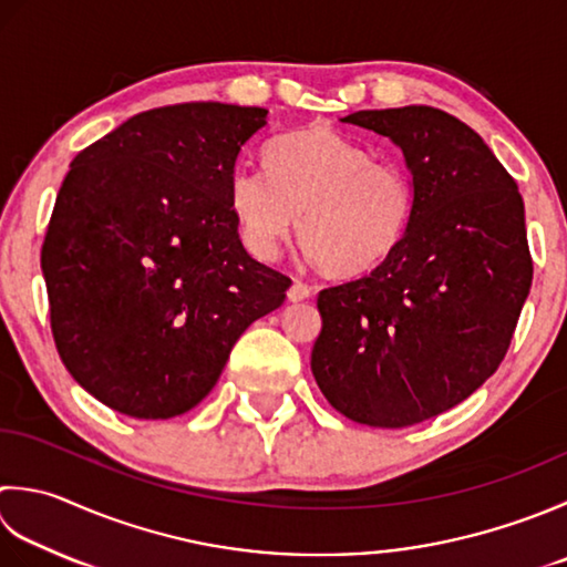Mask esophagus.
<instances>
[{"label": "esophagus", "mask_w": 567, "mask_h": 567, "mask_svg": "<svg viewBox=\"0 0 567 567\" xmlns=\"http://www.w3.org/2000/svg\"><path fill=\"white\" fill-rule=\"evenodd\" d=\"M309 295H312V287L302 280H295L290 290H287V299H290V302H302Z\"/></svg>", "instance_id": "34e87169"}]
</instances>
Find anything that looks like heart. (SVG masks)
<instances>
[{
  "label": "heart",
  "instance_id": "b5f03b06",
  "mask_svg": "<svg viewBox=\"0 0 567 567\" xmlns=\"http://www.w3.org/2000/svg\"><path fill=\"white\" fill-rule=\"evenodd\" d=\"M268 174L238 166L228 198L243 246L272 260L290 238L331 275H363L401 246L415 216V184L398 159H375L363 144L329 125L277 137Z\"/></svg>",
  "mask_w": 567,
  "mask_h": 567
}]
</instances>
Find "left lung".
<instances>
[{
  "instance_id": "8db88e82",
  "label": "left lung",
  "mask_w": 567,
  "mask_h": 567,
  "mask_svg": "<svg viewBox=\"0 0 567 567\" xmlns=\"http://www.w3.org/2000/svg\"><path fill=\"white\" fill-rule=\"evenodd\" d=\"M343 122L403 150L415 216L379 268L319 292L312 373L353 423L408 427L462 403L504 361L534 280L524 198L445 110H359Z\"/></svg>"
}]
</instances>
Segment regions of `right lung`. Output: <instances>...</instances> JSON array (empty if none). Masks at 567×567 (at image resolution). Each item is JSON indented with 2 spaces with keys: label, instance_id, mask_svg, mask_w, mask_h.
<instances>
[{
  "label": "right lung",
  "instance_id": "add662e5",
  "mask_svg": "<svg viewBox=\"0 0 567 567\" xmlns=\"http://www.w3.org/2000/svg\"><path fill=\"white\" fill-rule=\"evenodd\" d=\"M265 107L182 103L75 154L41 246L51 334L73 379L137 420L196 408L292 280L252 260L228 184Z\"/></svg>",
  "mask_w": 567,
  "mask_h": 567
}]
</instances>
